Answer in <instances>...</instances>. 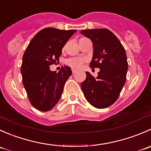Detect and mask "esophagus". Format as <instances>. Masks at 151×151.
<instances>
[{"label": "esophagus", "mask_w": 151, "mask_h": 151, "mask_svg": "<svg viewBox=\"0 0 151 151\" xmlns=\"http://www.w3.org/2000/svg\"><path fill=\"white\" fill-rule=\"evenodd\" d=\"M76 72V70H74V69H72V74H74V73Z\"/></svg>", "instance_id": "obj_1"}]
</instances>
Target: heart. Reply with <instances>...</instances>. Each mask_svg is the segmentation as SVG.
Instances as JSON below:
<instances>
[{
    "label": "heart",
    "instance_id": "heart-1",
    "mask_svg": "<svg viewBox=\"0 0 151 151\" xmlns=\"http://www.w3.org/2000/svg\"><path fill=\"white\" fill-rule=\"evenodd\" d=\"M84 39H83H83H80L79 40V45ZM83 63H84V60L81 58H68L66 61V64L67 66L71 67V68H74V69H78V68H80L82 66Z\"/></svg>",
    "mask_w": 151,
    "mask_h": 151
}]
</instances>
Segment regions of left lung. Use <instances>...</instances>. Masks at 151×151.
<instances>
[{"mask_svg":"<svg viewBox=\"0 0 151 151\" xmlns=\"http://www.w3.org/2000/svg\"><path fill=\"white\" fill-rule=\"evenodd\" d=\"M80 33L89 38L93 46L90 67L100 68L96 78L86 71V79L81 83L82 91L94 107H108L116 101L126 83V51L119 39L107 29L82 30Z\"/></svg>","mask_w":151,"mask_h":151,"instance_id":"1","label":"left lung"}]
</instances>
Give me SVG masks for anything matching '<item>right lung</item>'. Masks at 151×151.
Masks as SVG:
<instances>
[{
	"mask_svg": "<svg viewBox=\"0 0 151 151\" xmlns=\"http://www.w3.org/2000/svg\"><path fill=\"white\" fill-rule=\"evenodd\" d=\"M77 30L42 29L27 47L21 66L22 83L32 106L47 112L60 99L71 68L62 66L59 72L51 71L50 66L58 61L62 49Z\"/></svg>",
	"mask_w": 151,
	"mask_h": 151,
	"instance_id": "right-lung-1",
	"label": "right lung"
}]
</instances>
